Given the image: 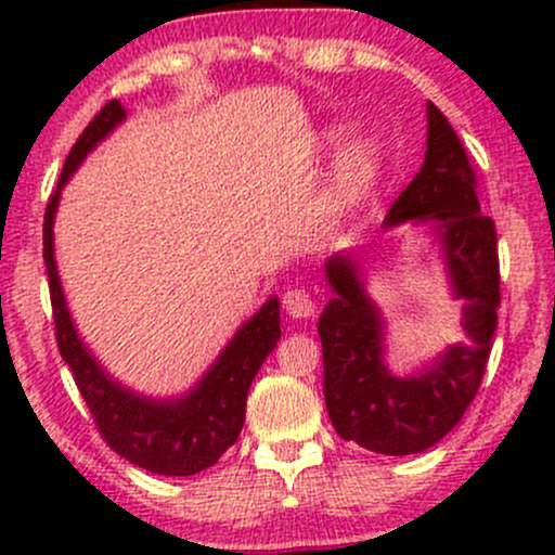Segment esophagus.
Instances as JSON below:
<instances>
[{
    "label": "esophagus",
    "instance_id": "obj_1",
    "mask_svg": "<svg viewBox=\"0 0 555 555\" xmlns=\"http://www.w3.org/2000/svg\"><path fill=\"white\" fill-rule=\"evenodd\" d=\"M282 302H284L286 315L299 318V321H305V318H310L315 313L313 297H310L305 289H286Z\"/></svg>",
    "mask_w": 555,
    "mask_h": 555
}]
</instances>
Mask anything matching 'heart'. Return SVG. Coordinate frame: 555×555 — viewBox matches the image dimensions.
<instances>
[{
  "instance_id": "1",
  "label": "heart",
  "mask_w": 555,
  "mask_h": 555,
  "mask_svg": "<svg viewBox=\"0 0 555 555\" xmlns=\"http://www.w3.org/2000/svg\"><path fill=\"white\" fill-rule=\"evenodd\" d=\"M373 149L371 143L365 140H358L354 145H349L347 154L341 158V169H339V190L341 195H354L358 190H362V184L371 180L373 175Z\"/></svg>"
}]
</instances>
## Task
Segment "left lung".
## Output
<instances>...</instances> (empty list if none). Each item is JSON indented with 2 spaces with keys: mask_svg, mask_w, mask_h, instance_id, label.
Instances as JSON below:
<instances>
[{
  "mask_svg": "<svg viewBox=\"0 0 555 555\" xmlns=\"http://www.w3.org/2000/svg\"><path fill=\"white\" fill-rule=\"evenodd\" d=\"M428 227L441 242L449 284L464 299L467 339L446 347L423 371H388L384 318L365 295L360 263L336 253L326 263L334 289L318 318L323 344V393L344 441L375 454L404 456L430 449L473 404L490 358L501 305L495 224L480 211L467 151L441 109L428 101V151L415 180L388 208L384 227Z\"/></svg>",
  "mask_w": 555,
  "mask_h": 555,
  "instance_id": "8db88e82",
  "label": "left lung"
}]
</instances>
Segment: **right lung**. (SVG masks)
Masks as SVG:
<instances>
[{"label": "right lung", "mask_w": 555, "mask_h": 555, "mask_svg": "<svg viewBox=\"0 0 555 555\" xmlns=\"http://www.w3.org/2000/svg\"><path fill=\"white\" fill-rule=\"evenodd\" d=\"M122 119L125 109L119 101H109L95 114L93 122L82 130L78 143L65 158L56 193L49 197L47 216H43V263H47L49 292H52L56 344H60L62 360L75 375V384L91 410L101 438L119 456L149 473L184 477L211 467L229 446L237 441L242 423H245V401L253 378L282 336L279 299L271 297L250 321L242 323L219 360L184 397H143L114 380L99 365L69 318L54 260V214L60 206L62 188L73 177V171Z\"/></svg>", "instance_id": "1"}]
</instances>
